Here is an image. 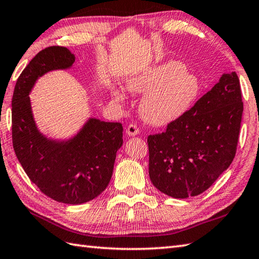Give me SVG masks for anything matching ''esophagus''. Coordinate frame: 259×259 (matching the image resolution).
<instances>
[{
  "instance_id": "esophagus-1",
  "label": "esophagus",
  "mask_w": 259,
  "mask_h": 259,
  "mask_svg": "<svg viewBox=\"0 0 259 259\" xmlns=\"http://www.w3.org/2000/svg\"><path fill=\"white\" fill-rule=\"evenodd\" d=\"M125 133H126V135H128V136L134 137V136H137V135H138V134L140 133V130H139V128H138V126H137L136 124L131 123V124H129V125H128V128H126Z\"/></svg>"
}]
</instances>
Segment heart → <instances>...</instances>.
<instances>
[{
	"mask_svg": "<svg viewBox=\"0 0 259 259\" xmlns=\"http://www.w3.org/2000/svg\"><path fill=\"white\" fill-rule=\"evenodd\" d=\"M128 90L146 93L140 104L142 117L155 125H168L187 114L201 92L199 78L177 60L168 61L135 74L126 81ZM115 101L124 100L123 93L112 91Z\"/></svg>",
	"mask_w": 259,
	"mask_h": 259,
	"instance_id": "1",
	"label": "heart"
}]
</instances>
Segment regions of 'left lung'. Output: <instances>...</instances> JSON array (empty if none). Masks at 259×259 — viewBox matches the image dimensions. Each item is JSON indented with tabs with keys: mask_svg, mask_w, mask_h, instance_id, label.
Instances as JSON below:
<instances>
[{
	"mask_svg": "<svg viewBox=\"0 0 259 259\" xmlns=\"http://www.w3.org/2000/svg\"><path fill=\"white\" fill-rule=\"evenodd\" d=\"M243 110L238 75L224 73L185 117L148 137L153 186L181 199L207 190L234 160Z\"/></svg>",
	"mask_w": 259,
	"mask_h": 259,
	"instance_id": "1",
	"label": "left lung"
}]
</instances>
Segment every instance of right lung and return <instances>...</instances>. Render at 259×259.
<instances>
[{"label": "right lung", "mask_w": 259, "mask_h": 259, "mask_svg": "<svg viewBox=\"0 0 259 259\" xmlns=\"http://www.w3.org/2000/svg\"><path fill=\"white\" fill-rule=\"evenodd\" d=\"M74 60L67 48H46L22 71L12 98V141L18 160L43 194L70 205L95 199L107 188L123 142L122 124L96 118L69 140L49 139L37 130L29 97L33 85L49 71L69 69Z\"/></svg>", "instance_id": "add662e5"}]
</instances>
